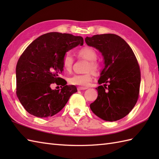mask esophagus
<instances>
[{"label": "esophagus", "mask_w": 159, "mask_h": 159, "mask_svg": "<svg viewBox=\"0 0 159 159\" xmlns=\"http://www.w3.org/2000/svg\"><path fill=\"white\" fill-rule=\"evenodd\" d=\"M87 89V87H79L77 88L78 91H80V90H85Z\"/></svg>", "instance_id": "obj_1"}]
</instances>
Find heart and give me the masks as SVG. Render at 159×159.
I'll use <instances>...</instances> for the list:
<instances>
[{
    "mask_svg": "<svg viewBox=\"0 0 159 159\" xmlns=\"http://www.w3.org/2000/svg\"><path fill=\"white\" fill-rule=\"evenodd\" d=\"M77 55L79 58L85 59L89 61L86 66V72L92 71L93 73H96L99 70V64L96 61L98 57L97 52L93 48L91 47H84L80 49L77 52ZM74 59L70 52L66 53L63 59V67L66 72H70L72 68ZM92 80V75L90 72L83 74H74L70 77L68 82L71 85H77L80 87H87L89 85Z\"/></svg>",
    "mask_w": 159,
    "mask_h": 159,
    "instance_id": "obj_1",
    "label": "heart"
}]
</instances>
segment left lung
<instances>
[{"mask_svg":"<svg viewBox=\"0 0 159 159\" xmlns=\"http://www.w3.org/2000/svg\"><path fill=\"white\" fill-rule=\"evenodd\" d=\"M85 41L101 52L104 65L96 88L98 95L90 109L103 120H119L130 112L139 97L141 74L136 57L117 35H96Z\"/></svg>","mask_w":159,"mask_h":159,"instance_id":"obj_1","label":"left lung"}]
</instances>
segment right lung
Here are the masks:
<instances>
[{
    "mask_svg": "<svg viewBox=\"0 0 159 159\" xmlns=\"http://www.w3.org/2000/svg\"><path fill=\"white\" fill-rule=\"evenodd\" d=\"M83 45V38L68 33L51 32L35 39L20 56L16 66V94L28 113L38 117L55 116L77 92L59 77L67 52ZM55 82L61 90H52Z\"/></svg>",
    "mask_w": 159,
    "mask_h": 159,
    "instance_id": "add662e5",
    "label": "right lung"
}]
</instances>
